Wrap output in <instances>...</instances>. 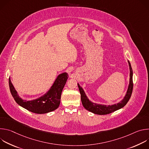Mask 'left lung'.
<instances>
[{"label":"left lung","mask_w":149,"mask_h":149,"mask_svg":"<svg viewBox=\"0 0 149 149\" xmlns=\"http://www.w3.org/2000/svg\"><path fill=\"white\" fill-rule=\"evenodd\" d=\"M129 65L130 68V82L129 85L127 89L124 98L120 101V102L117 104H115L113 105H102V104H98L91 101L88 97H87L86 93H85L84 90L79 86V84L78 83V86L79 90V93L81 94V100L82 104L84 106V107L88 111L93 113L94 114H98V115H105L110 113H111L115 111H117L126 105L131 97L133 88V70L131 66L130 62L128 61Z\"/></svg>","instance_id":"8db88e82"}]
</instances>
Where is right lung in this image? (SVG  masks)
Returning <instances> with one entry per match:
<instances>
[{
  "label": "right lung",
  "instance_id": "add662e5",
  "mask_svg": "<svg viewBox=\"0 0 149 149\" xmlns=\"http://www.w3.org/2000/svg\"><path fill=\"white\" fill-rule=\"evenodd\" d=\"M68 78V75L67 72L59 74L46 94L37 99L31 101L24 100L19 96L10 78L9 84L11 94L17 104L32 113L45 114L54 111L58 108L61 101V93Z\"/></svg>",
  "mask_w": 149,
  "mask_h": 149
}]
</instances>
